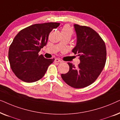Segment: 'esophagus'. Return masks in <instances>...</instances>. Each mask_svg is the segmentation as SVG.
Returning <instances> with one entry per match:
<instances>
[{
    "instance_id": "1",
    "label": "esophagus",
    "mask_w": 120,
    "mask_h": 120,
    "mask_svg": "<svg viewBox=\"0 0 120 120\" xmlns=\"http://www.w3.org/2000/svg\"><path fill=\"white\" fill-rule=\"evenodd\" d=\"M55 62H57V63H60V62H61L62 61L60 60V59L56 58L55 60Z\"/></svg>"
}]
</instances>
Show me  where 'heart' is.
<instances>
[{
  "mask_svg": "<svg viewBox=\"0 0 120 120\" xmlns=\"http://www.w3.org/2000/svg\"><path fill=\"white\" fill-rule=\"evenodd\" d=\"M61 33H63L67 34L71 36L73 34V31L70 27L69 25H65L63 27V28L62 29Z\"/></svg>",
  "mask_w": 120,
  "mask_h": 120,
  "instance_id": "heart-1",
  "label": "heart"
}]
</instances>
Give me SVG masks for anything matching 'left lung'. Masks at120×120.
I'll return each mask as SVG.
<instances>
[{"label":"left lung","mask_w":120,"mask_h":120,"mask_svg":"<svg viewBox=\"0 0 120 120\" xmlns=\"http://www.w3.org/2000/svg\"><path fill=\"white\" fill-rule=\"evenodd\" d=\"M76 44L72 52L79 56L80 63L76 67L68 62L69 70L62 74L65 83L75 88H81L94 82L105 64V44L99 34L91 28L74 24Z\"/></svg>","instance_id":"obj_1"}]
</instances>
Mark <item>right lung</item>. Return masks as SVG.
I'll use <instances>...</instances> for the list:
<instances>
[{"instance_id": "obj_1", "label": "right lung", "mask_w": 120, "mask_h": 120, "mask_svg": "<svg viewBox=\"0 0 120 120\" xmlns=\"http://www.w3.org/2000/svg\"><path fill=\"white\" fill-rule=\"evenodd\" d=\"M60 23L35 24L21 30L13 40L9 50L11 69L18 78L26 82H34L44 76L55 59L39 56L47 44L50 33Z\"/></svg>"}]
</instances>
